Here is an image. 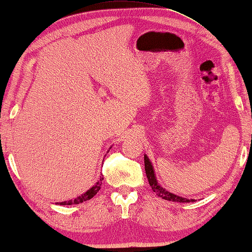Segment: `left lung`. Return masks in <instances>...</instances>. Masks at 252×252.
<instances>
[{
  "label": "left lung",
  "mask_w": 252,
  "mask_h": 252,
  "mask_svg": "<svg viewBox=\"0 0 252 252\" xmlns=\"http://www.w3.org/2000/svg\"><path fill=\"white\" fill-rule=\"evenodd\" d=\"M144 169H146V173H147V178L148 181L150 183V187L152 188L153 192H156L160 198L169 200V201H177V202H190V201H194L193 199H186L182 197H178V195L173 194L171 192H168L167 190H164L163 188L160 187L159 183H158L156 176H155V171H153L152 164L149 158L147 156H144Z\"/></svg>",
  "instance_id": "8db88e82"
}]
</instances>
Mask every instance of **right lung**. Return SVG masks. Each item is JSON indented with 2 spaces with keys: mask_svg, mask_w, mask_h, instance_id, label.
Instances as JSON below:
<instances>
[{
  "mask_svg": "<svg viewBox=\"0 0 252 252\" xmlns=\"http://www.w3.org/2000/svg\"><path fill=\"white\" fill-rule=\"evenodd\" d=\"M103 177V176H102ZM100 178V180L97 181L94 186H93L90 190H88L87 192L81 194L80 197L75 198L73 200H69V201H64V202H60L61 206H70V204H78V203H82L83 201H87V200H90L92 199L94 195L97 193V191L101 189V185H102V180H103V178Z\"/></svg>",
  "mask_w": 252,
  "mask_h": 252,
  "instance_id": "add662e5",
  "label": "right lung"
}]
</instances>
